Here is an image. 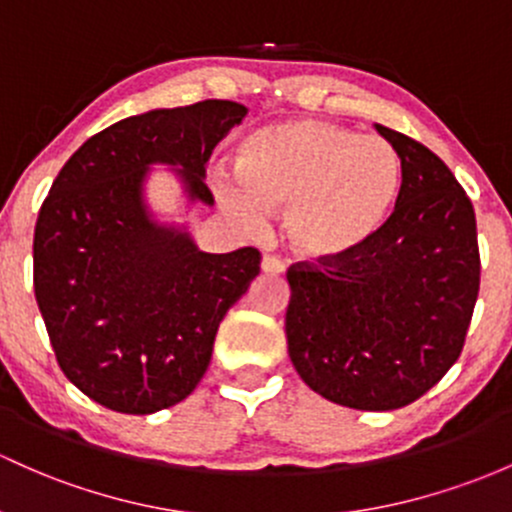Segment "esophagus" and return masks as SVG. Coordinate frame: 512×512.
Instances as JSON below:
<instances>
[{
	"label": "esophagus",
	"mask_w": 512,
	"mask_h": 512,
	"mask_svg": "<svg viewBox=\"0 0 512 512\" xmlns=\"http://www.w3.org/2000/svg\"><path fill=\"white\" fill-rule=\"evenodd\" d=\"M261 271L268 273V276H283L285 263L276 256H263L261 258Z\"/></svg>",
	"instance_id": "34e87169"
}]
</instances>
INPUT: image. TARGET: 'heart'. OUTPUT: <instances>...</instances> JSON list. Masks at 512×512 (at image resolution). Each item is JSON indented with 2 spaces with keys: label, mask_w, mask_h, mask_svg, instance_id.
<instances>
[{
  "label": "heart",
  "mask_w": 512,
  "mask_h": 512,
  "mask_svg": "<svg viewBox=\"0 0 512 512\" xmlns=\"http://www.w3.org/2000/svg\"><path fill=\"white\" fill-rule=\"evenodd\" d=\"M403 190L398 151L322 119L266 126L249 139L241 178H224L222 202L246 222L288 210L285 234L307 261L364 251L388 227Z\"/></svg>",
  "instance_id": "b5f03b06"
}]
</instances>
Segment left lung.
Wrapping results in <instances>:
<instances>
[{
    "instance_id": "obj_1",
    "label": "left lung",
    "mask_w": 512,
    "mask_h": 512,
    "mask_svg": "<svg viewBox=\"0 0 512 512\" xmlns=\"http://www.w3.org/2000/svg\"><path fill=\"white\" fill-rule=\"evenodd\" d=\"M376 131L403 163L388 227L356 256L288 271L290 361L354 410L403 408L454 366L481 280L474 205L452 170L410 136Z\"/></svg>"
}]
</instances>
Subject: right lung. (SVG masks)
<instances>
[{"label": "right lung", "mask_w": 512, "mask_h": 512, "mask_svg": "<svg viewBox=\"0 0 512 512\" xmlns=\"http://www.w3.org/2000/svg\"><path fill=\"white\" fill-rule=\"evenodd\" d=\"M246 112L205 100L126 117L87 139L43 200L38 310L68 381L104 408L151 415L188 398L219 322L258 276L256 249L207 254L146 202L151 166H170L188 202L212 207L205 166Z\"/></svg>", "instance_id": "right-lung-1"}]
</instances>
